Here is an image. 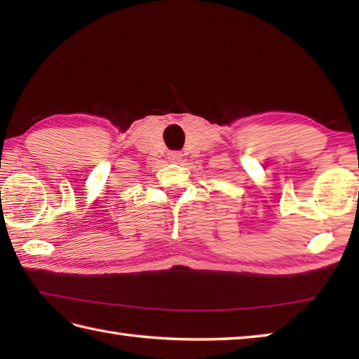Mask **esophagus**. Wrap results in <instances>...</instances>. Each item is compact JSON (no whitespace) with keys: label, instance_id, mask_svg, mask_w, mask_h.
Returning a JSON list of instances; mask_svg holds the SVG:
<instances>
[{"label":"esophagus","instance_id":"1","mask_svg":"<svg viewBox=\"0 0 359 359\" xmlns=\"http://www.w3.org/2000/svg\"><path fill=\"white\" fill-rule=\"evenodd\" d=\"M168 158H170V162H172V163H179V162H182V158H184V154L179 151H171V152H168Z\"/></svg>","mask_w":359,"mask_h":359}]
</instances>
